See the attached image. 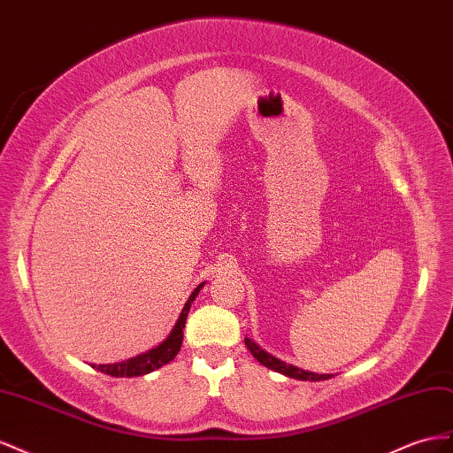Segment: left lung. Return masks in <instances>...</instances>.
<instances>
[{
    "label": "left lung",
    "mask_w": 453,
    "mask_h": 453,
    "mask_svg": "<svg viewBox=\"0 0 453 453\" xmlns=\"http://www.w3.org/2000/svg\"><path fill=\"white\" fill-rule=\"evenodd\" d=\"M244 345H247V349L252 353V357L257 360V363L264 365L269 370L282 373V376H287V378L302 380V381H322V380H330L332 378V373H315V372L302 370L298 366L287 365V363H284V360H280V358H277L273 355H269L267 351H264V349L257 345V343H254L250 338H244Z\"/></svg>",
    "instance_id": "obj_1"
}]
</instances>
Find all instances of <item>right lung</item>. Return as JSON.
Instances as JSON below:
<instances>
[{
	"label": "right lung",
	"instance_id": "obj_1",
	"mask_svg": "<svg viewBox=\"0 0 453 453\" xmlns=\"http://www.w3.org/2000/svg\"><path fill=\"white\" fill-rule=\"evenodd\" d=\"M204 287V282H201L199 287L191 292V296L188 298L182 313H180L174 328L171 330V334L166 335V340L161 342L159 345L151 347L150 351L136 355L133 358L121 360V363H113V365H93V368H96L102 373H108L111 378H138V376H146V373L159 370L161 366L169 365L171 360L178 355L180 347H182L184 342V328H186V319L189 313V307L193 303V300L197 298V294L201 292V288Z\"/></svg>",
	"mask_w": 453,
	"mask_h": 453
}]
</instances>
